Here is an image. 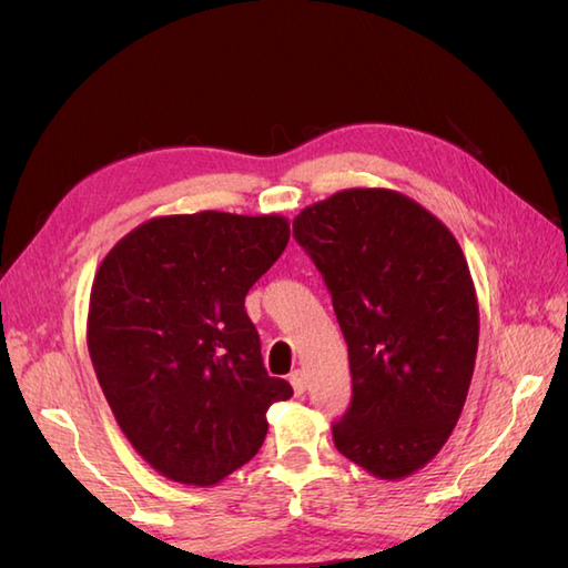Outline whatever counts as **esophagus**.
Wrapping results in <instances>:
<instances>
[{
	"label": "esophagus",
	"mask_w": 568,
	"mask_h": 568,
	"mask_svg": "<svg viewBox=\"0 0 568 568\" xmlns=\"http://www.w3.org/2000/svg\"><path fill=\"white\" fill-rule=\"evenodd\" d=\"M287 381H291L295 395H303L307 390V376H305L303 371H293L291 378H287Z\"/></svg>",
	"instance_id": "1"
}]
</instances>
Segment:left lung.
<instances>
[{"label":"left lung","instance_id":"obj_1","mask_svg":"<svg viewBox=\"0 0 568 568\" xmlns=\"http://www.w3.org/2000/svg\"><path fill=\"white\" fill-rule=\"evenodd\" d=\"M348 346L352 403L334 446L397 480L432 462L462 415L478 348L468 263L437 216L400 192L342 190L293 222Z\"/></svg>","mask_w":568,"mask_h":568}]
</instances>
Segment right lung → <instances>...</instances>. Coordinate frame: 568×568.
<instances>
[{
  "label": "right lung",
  "instance_id": "add662e5",
  "mask_svg": "<svg viewBox=\"0 0 568 568\" xmlns=\"http://www.w3.org/2000/svg\"><path fill=\"white\" fill-rule=\"evenodd\" d=\"M287 239L281 214L155 216L94 275V373L131 446L165 478L220 484L258 454L268 407L293 395L265 371L244 307Z\"/></svg>",
  "mask_w": 568,
  "mask_h": 568
}]
</instances>
